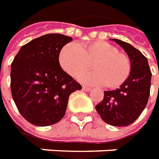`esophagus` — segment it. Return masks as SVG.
Returning a JSON list of instances; mask_svg holds the SVG:
<instances>
[{
  "mask_svg": "<svg viewBox=\"0 0 159 159\" xmlns=\"http://www.w3.org/2000/svg\"><path fill=\"white\" fill-rule=\"evenodd\" d=\"M82 88H83V90H84L85 92H89V91H91V88L88 87V86H85V85H83Z\"/></svg>",
  "mask_w": 159,
  "mask_h": 159,
  "instance_id": "obj_1",
  "label": "esophagus"
}]
</instances>
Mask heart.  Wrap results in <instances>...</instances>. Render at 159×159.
<instances>
[{
    "mask_svg": "<svg viewBox=\"0 0 159 159\" xmlns=\"http://www.w3.org/2000/svg\"><path fill=\"white\" fill-rule=\"evenodd\" d=\"M61 67L74 77H78L92 62L95 71L85 73L80 80L90 85L116 88L122 85L130 74L131 63L128 57L104 41H94L84 44H67L60 52Z\"/></svg>",
    "mask_w": 159,
    "mask_h": 159,
    "instance_id": "1",
    "label": "heart"
}]
</instances>
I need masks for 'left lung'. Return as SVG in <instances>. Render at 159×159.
<instances>
[{"instance_id": "left-lung-1", "label": "left lung", "mask_w": 159, "mask_h": 159, "mask_svg": "<svg viewBox=\"0 0 159 159\" xmlns=\"http://www.w3.org/2000/svg\"><path fill=\"white\" fill-rule=\"evenodd\" d=\"M122 47L131 62V72L116 90L105 91L96 110L106 123L116 127L132 124L142 113L148 102L152 73L147 58L126 42L112 39Z\"/></svg>"}]
</instances>
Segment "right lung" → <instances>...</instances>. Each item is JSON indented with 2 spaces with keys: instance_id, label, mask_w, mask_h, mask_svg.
I'll use <instances>...</instances> for the list:
<instances>
[{
  "instance_id": "add662e5",
  "label": "right lung",
  "mask_w": 159,
  "mask_h": 159,
  "mask_svg": "<svg viewBox=\"0 0 159 159\" xmlns=\"http://www.w3.org/2000/svg\"><path fill=\"white\" fill-rule=\"evenodd\" d=\"M73 39L50 33L20 48L11 64V92L21 116L46 127L61 120L71 93L82 86L61 67L59 55Z\"/></svg>"
}]
</instances>
